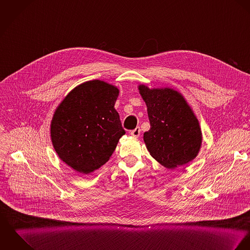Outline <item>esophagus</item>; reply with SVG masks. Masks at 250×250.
Returning <instances> with one entry per match:
<instances>
[{
  "mask_svg": "<svg viewBox=\"0 0 250 250\" xmlns=\"http://www.w3.org/2000/svg\"><path fill=\"white\" fill-rule=\"evenodd\" d=\"M130 134H131L134 138H138V137H140V134H141V128H140V127H137L136 129L132 130Z\"/></svg>",
  "mask_w": 250,
  "mask_h": 250,
  "instance_id": "esophagus-1",
  "label": "esophagus"
}]
</instances>
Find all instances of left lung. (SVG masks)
Instances as JSON below:
<instances>
[{
    "label": "left lung",
    "mask_w": 250,
    "mask_h": 250,
    "mask_svg": "<svg viewBox=\"0 0 250 250\" xmlns=\"http://www.w3.org/2000/svg\"><path fill=\"white\" fill-rule=\"evenodd\" d=\"M139 89L150 121L143 140L151 156L171 169L192 161L199 152L202 134L184 97L167 87L150 89L142 84Z\"/></svg>",
    "instance_id": "8db88e82"
}]
</instances>
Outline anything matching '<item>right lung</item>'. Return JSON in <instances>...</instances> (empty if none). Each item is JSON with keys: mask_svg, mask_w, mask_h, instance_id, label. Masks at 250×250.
Wrapping results in <instances>:
<instances>
[{"mask_svg": "<svg viewBox=\"0 0 250 250\" xmlns=\"http://www.w3.org/2000/svg\"><path fill=\"white\" fill-rule=\"evenodd\" d=\"M118 93L117 87L103 81L85 82L56 109L52 143L59 157L76 171L88 174L101 167L125 135L114 108Z\"/></svg>", "mask_w": 250, "mask_h": 250, "instance_id": "add662e5", "label": "right lung"}]
</instances>
